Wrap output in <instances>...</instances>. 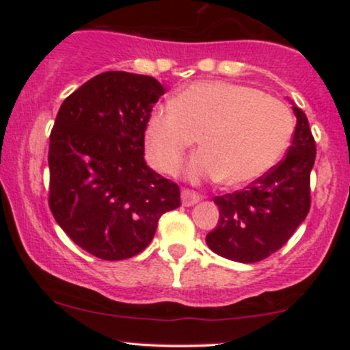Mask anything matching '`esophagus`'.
<instances>
[{
	"mask_svg": "<svg viewBox=\"0 0 350 350\" xmlns=\"http://www.w3.org/2000/svg\"><path fill=\"white\" fill-rule=\"evenodd\" d=\"M180 199H183V206L191 207V206H194V204H198L202 198H200L198 192L189 191V189H184V191L180 192Z\"/></svg>",
	"mask_w": 350,
	"mask_h": 350,
	"instance_id": "1",
	"label": "esophagus"
}]
</instances>
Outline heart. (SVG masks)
I'll return each mask as SVG.
<instances>
[{
    "label": "heart",
    "mask_w": 350,
    "mask_h": 350,
    "mask_svg": "<svg viewBox=\"0 0 350 350\" xmlns=\"http://www.w3.org/2000/svg\"><path fill=\"white\" fill-rule=\"evenodd\" d=\"M293 130L291 110L281 100L248 85L204 80L180 90L171 105L152 111L146 148L159 171L172 172L199 138L202 151L189 163V179L219 178L226 186L239 187L278 164Z\"/></svg>",
    "instance_id": "b5f03b06"
}]
</instances>
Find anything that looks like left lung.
<instances>
[{"mask_svg":"<svg viewBox=\"0 0 350 350\" xmlns=\"http://www.w3.org/2000/svg\"><path fill=\"white\" fill-rule=\"evenodd\" d=\"M296 130L286 158L243 191L219 196V222L206 242L212 252L239 263H255L280 250L306 219L309 176L316 143L309 122L293 103Z\"/></svg>","mask_w":350,"mask_h":350,"instance_id":"1","label":"left lung"}]
</instances>
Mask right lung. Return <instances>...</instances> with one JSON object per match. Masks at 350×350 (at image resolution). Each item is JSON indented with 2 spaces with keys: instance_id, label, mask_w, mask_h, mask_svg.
Segmentation results:
<instances>
[{
  "instance_id": "1",
  "label": "right lung",
  "mask_w": 350,
  "mask_h": 350,
  "mask_svg": "<svg viewBox=\"0 0 350 350\" xmlns=\"http://www.w3.org/2000/svg\"><path fill=\"white\" fill-rule=\"evenodd\" d=\"M164 87L150 75L110 70L64 100L49 142V207L80 248L102 260L138 255L178 184L144 161V131Z\"/></svg>"
}]
</instances>
